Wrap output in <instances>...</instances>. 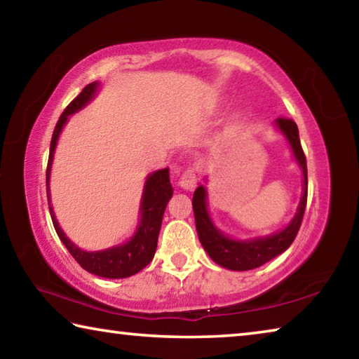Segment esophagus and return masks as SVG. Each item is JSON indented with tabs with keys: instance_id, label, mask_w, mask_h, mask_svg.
<instances>
[{
	"instance_id": "esophagus-1",
	"label": "esophagus",
	"mask_w": 359,
	"mask_h": 359,
	"mask_svg": "<svg viewBox=\"0 0 359 359\" xmlns=\"http://www.w3.org/2000/svg\"><path fill=\"white\" fill-rule=\"evenodd\" d=\"M198 184V177H196V169L193 166L187 168L184 172H182L180 179H179V185L184 188V190H194V187Z\"/></svg>"
}]
</instances>
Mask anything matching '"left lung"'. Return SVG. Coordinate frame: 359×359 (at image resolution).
Here are the masks:
<instances>
[{"instance_id":"obj_1","label":"left lung","mask_w":359,"mask_h":359,"mask_svg":"<svg viewBox=\"0 0 359 359\" xmlns=\"http://www.w3.org/2000/svg\"><path fill=\"white\" fill-rule=\"evenodd\" d=\"M285 137L288 139L293 150L297 165L302 169L304 175V185H302V198L299 203V208L293 220L287 228L278 231L266 238H258L253 241H234L229 239L226 236L218 231L214 223H212L208 204H205V188L201 185L194 190L193 194V212H194V222H196V231L199 236V241L204 247V250L209 253V257L231 271H250L255 267L263 266L267 261L278 257L287 248L293 244L294 238L297 236V231L301 228L304 210H306L307 204V163L306 155L301 147L299 141V131H297V125L291 118L280 117L276 120Z\"/></svg>"}]
</instances>
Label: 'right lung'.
<instances>
[{
	"label": "right lung",
	"mask_w": 359,
	"mask_h": 359,
	"mask_svg": "<svg viewBox=\"0 0 359 359\" xmlns=\"http://www.w3.org/2000/svg\"><path fill=\"white\" fill-rule=\"evenodd\" d=\"M96 88H98V82L88 83L81 93H79L74 100H72L68 107L65 109L63 114L53 130L52 141H50V154H48V163H47V172H46V185H47V201H48V210H50L52 223L55 228L58 238L62 239L65 247L72 255L79 264H81L85 271L90 274L106 277V278H125L130 276L137 274L142 271L151 259L156 250L158 244V234H160L161 220L168 201L172 196V187L169 182V169H160V171L151 172L147 180H145L144 193H142V203H141V223L136 234L126 242L117 247L107 248V250L101 252H85L82 248L76 247L72 242L66 238V234L60 228V224L53 214V209L50 205V193H48V179H50V166L53 160V151L57 147V141L60 133L63 130V125L68 120V115L77 112L82 109L87 102L93 98Z\"/></svg>",
	"instance_id": "1"
}]
</instances>
